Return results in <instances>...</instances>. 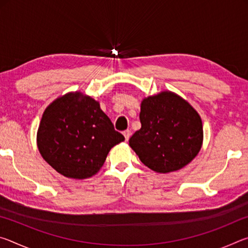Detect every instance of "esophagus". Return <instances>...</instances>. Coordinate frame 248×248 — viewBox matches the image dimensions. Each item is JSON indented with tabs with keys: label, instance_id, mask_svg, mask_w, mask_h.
<instances>
[{
	"label": "esophagus",
	"instance_id": "obj_1",
	"mask_svg": "<svg viewBox=\"0 0 248 248\" xmlns=\"http://www.w3.org/2000/svg\"><path fill=\"white\" fill-rule=\"evenodd\" d=\"M124 136L125 141H128L130 139V136H131V131L130 130H125V131H124Z\"/></svg>",
	"mask_w": 248,
	"mask_h": 248
}]
</instances>
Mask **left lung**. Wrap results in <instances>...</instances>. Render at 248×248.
<instances>
[{
	"label": "left lung",
	"instance_id": "left-lung-1",
	"mask_svg": "<svg viewBox=\"0 0 248 248\" xmlns=\"http://www.w3.org/2000/svg\"><path fill=\"white\" fill-rule=\"evenodd\" d=\"M141 129L129 145L140 161L156 173L176 171L198 155L203 127L198 111L182 96L162 91L141 102Z\"/></svg>",
	"mask_w": 248,
	"mask_h": 248
}]
</instances>
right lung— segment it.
Instances as JSON below:
<instances>
[{
    "mask_svg": "<svg viewBox=\"0 0 248 248\" xmlns=\"http://www.w3.org/2000/svg\"><path fill=\"white\" fill-rule=\"evenodd\" d=\"M124 140L99 102L79 91L49 104L37 131L43 158L59 174L73 179L97 174L109 151Z\"/></svg>",
    "mask_w": 248,
    "mask_h": 248,
    "instance_id": "right-lung-1",
    "label": "right lung"
}]
</instances>
